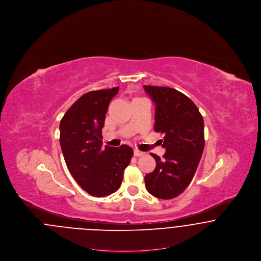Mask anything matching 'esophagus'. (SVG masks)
I'll return each instance as SVG.
<instances>
[{"label":"esophagus","instance_id":"1","mask_svg":"<svg viewBox=\"0 0 261 261\" xmlns=\"http://www.w3.org/2000/svg\"><path fill=\"white\" fill-rule=\"evenodd\" d=\"M145 154V152H143V151H141V150H139V149H135L134 150V155L135 156H142V155H144Z\"/></svg>","mask_w":261,"mask_h":261}]
</instances>
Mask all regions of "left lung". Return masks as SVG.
Listing matches in <instances>:
<instances>
[{
    "instance_id": "8db88e82",
    "label": "left lung",
    "mask_w": 261,
    "mask_h": 261,
    "mask_svg": "<svg viewBox=\"0 0 261 261\" xmlns=\"http://www.w3.org/2000/svg\"><path fill=\"white\" fill-rule=\"evenodd\" d=\"M155 103V132L164 134L163 159L154 153L156 166L145 176L149 194L159 199L176 198L191 183L204 148L203 118L193 100L168 87L145 85Z\"/></svg>"
}]
</instances>
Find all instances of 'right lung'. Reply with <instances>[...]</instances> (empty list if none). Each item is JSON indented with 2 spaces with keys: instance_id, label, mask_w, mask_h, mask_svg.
<instances>
[{
  "instance_id": "add662e5",
  "label": "right lung",
  "mask_w": 261,
  "mask_h": 261,
  "mask_svg": "<svg viewBox=\"0 0 261 261\" xmlns=\"http://www.w3.org/2000/svg\"><path fill=\"white\" fill-rule=\"evenodd\" d=\"M118 90L115 87L84 94L60 123V143L66 166L79 186L93 197L116 192L133 156V149L127 145L101 146L106 113Z\"/></svg>"
}]
</instances>
